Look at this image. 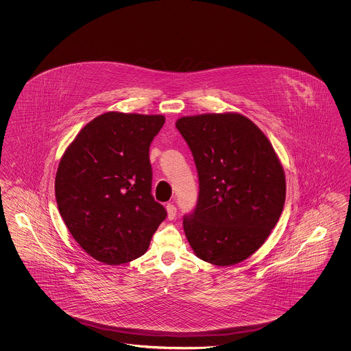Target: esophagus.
Wrapping results in <instances>:
<instances>
[{
	"label": "esophagus",
	"instance_id": "1",
	"mask_svg": "<svg viewBox=\"0 0 351 351\" xmlns=\"http://www.w3.org/2000/svg\"><path fill=\"white\" fill-rule=\"evenodd\" d=\"M166 210H167V218L169 221H172L173 218L176 217V206H175V205L167 204Z\"/></svg>",
	"mask_w": 351,
	"mask_h": 351
}]
</instances>
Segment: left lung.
<instances>
[{"label":"left lung","mask_w":351,"mask_h":351,"mask_svg":"<svg viewBox=\"0 0 351 351\" xmlns=\"http://www.w3.org/2000/svg\"><path fill=\"white\" fill-rule=\"evenodd\" d=\"M176 128L192 151L200 182L184 233L197 258L218 267L247 259L283 212L285 175L265 133L241 113L185 116Z\"/></svg>","instance_id":"obj_1"}]
</instances>
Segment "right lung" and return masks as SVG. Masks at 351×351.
<instances>
[{"instance_id":"obj_1","label":"right lung","mask_w":351,"mask_h":351,"mask_svg":"<svg viewBox=\"0 0 351 351\" xmlns=\"http://www.w3.org/2000/svg\"><path fill=\"white\" fill-rule=\"evenodd\" d=\"M162 114L106 112L88 122L60 158L55 197L86 254L117 266L143 255L167 216L151 195L149 149Z\"/></svg>"}]
</instances>
